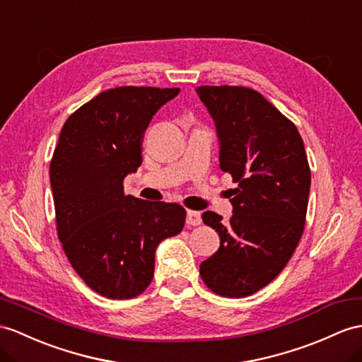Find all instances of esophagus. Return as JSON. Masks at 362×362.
I'll return each mask as SVG.
<instances>
[{
	"label": "esophagus",
	"instance_id": "esophagus-1",
	"mask_svg": "<svg viewBox=\"0 0 362 362\" xmlns=\"http://www.w3.org/2000/svg\"><path fill=\"white\" fill-rule=\"evenodd\" d=\"M186 223H187V226H199V224L202 223L199 211L189 210V211H187V219H186Z\"/></svg>",
	"mask_w": 362,
	"mask_h": 362
}]
</instances>
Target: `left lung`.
<instances>
[{"label":"left lung","instance_id":"obj_1","mask_svg":"<svg viewBox=\"0 0 362 362\" xmlns=\"http://www.w3.org/2000/svg\"><path fill=\"white\" fill-rule=\"evenodd\" d=\"M197 93L215 121L219 167L238 184L230 221L202 214L221 243L201 262L199 275L218 295L250 296L279 275L303 236L310 192L304 143L293 122L257 90L201 86Z\"/></svg>","mask_w":362,"mask_h":362}]
</instances>
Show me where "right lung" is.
I'll return each instance as SVG.
<instances>
[{
    "label": "right lung",
    "instance_id": "add662e5",
    "mask_svg": "<svg viewBox=\"0 0 362 362\" xmlns=\"http://www.w3.org/2000/svg\"><path fill=\"white\" fill-rule=\"evenodd\" d=\"M180 93L117 87L74 112L50 161L58 238L84 283L110 299H130L152 283L155 250L186 223L180 204L124 195L126 176L143 163L144 132Z\"/></svg>",
    "mask_w": 362,
    "mask_h": 362
}]
</instances>
